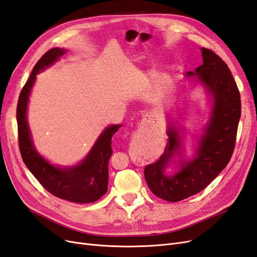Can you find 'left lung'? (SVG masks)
I'll list each match as a JSON object with an SVG mask.
<instances>
[{
	"instance_id": "obj_1",
	"label": "left lung",
	"mask_w": 257,
	"mask_h": 257,
	"mask_svg": "<svg viewBox=\"0 0 257 257\" xmlns=\"http://www.w3.org/2000/svg\"><path fill=\"white\" fill-rule=\"evenodd\" d=\"M203 64L186 76L196 80L211 99L210 118L200 135L195 154L185 159L180 128L169 124L168 142L160 160L145 168L150 191L167 201H180L203 191L226 167L235 149L241 114L240 93L226 63L212 50L201 48ZM178 157L179 169L173 175L165 170Z\"/></svg>"
}]
</instances>
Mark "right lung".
Wrapping results in <instances>:
<instances>
[{"label":"right lung","instance_id":"add662e5","mask_svg":"<svg viewBox=\"0 0 257 257\" xmlns=\"http://www.w3.org/2000/svg\"><path fill=\"white\" fill-rule=\"evenodd\" d=\"M66 52V49L62 48H52L46 52L38 60L20 92L17 105L19 149L28 169L52 195L73 203L89 204L98 200L107 192L108 162L112 154L111 139L122 126L121 124L106 127L79 164L61 167L52 165L37 152L27 120L29 97L36 75L52 65Z\"/></svg>","mask_w":257,"mask_h":257}]
</instances>
